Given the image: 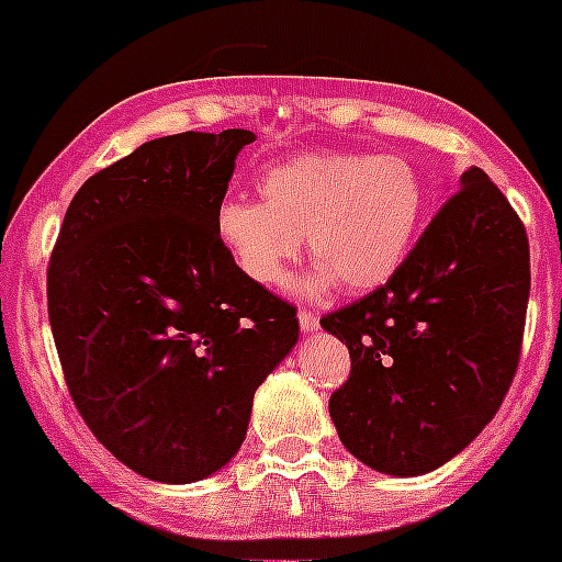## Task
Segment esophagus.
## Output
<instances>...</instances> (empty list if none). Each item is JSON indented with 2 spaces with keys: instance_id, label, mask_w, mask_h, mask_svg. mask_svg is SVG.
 Segmentation results:
<instances>
[{
  "instance_id": "1",
  "label": "esophagus",
  "mask_w": 562,
  "mask_h": 562,
  "mask_svg": "<svg viewBox=\"0 0 562 562\" xmlns=\"http://www.w3.org/2000/svg\"><path fill=\"white\" fill-rule=\"evenodd\" d=\"M297 323H301L303 334H315L317 331V315L312 312V308H301V312H297Z\"/></svg>"
}]
</instances>
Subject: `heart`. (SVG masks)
Wrapping results in <instances>:
<instances>
[{"mask_svg": "<svg viewBox=\"0 0 562 562\" xmlns=\"http://www.w3.org/2000/svg\"><path fill=\"white\" fill-rule=\"evenodd\" d=\"M259 194L225 198L214 234L231 265L259 286L284 281L306 236L317 259L306 290L387 284L415 245L426 205L424 180L406 158L364 153L290 158L261 175Z\"/></svg>", "mask_w": 562, "mask_h": 562, "instance_id": "1", "label": "heart"}]
</instances>
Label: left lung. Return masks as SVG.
<instances>
[{
  "label": "left lung",
  "mask_w": 562,
  "mask_h": 562,
  "mask_svg": "<svg viewBox=\"0 0 562 562\" xmlns=\"http://www.w3.org/2000/svg\"><path fill=\"white\" fill-rule=\"evenodd\" d=\"M527 301V231L471 167L387 284L321 321L351 351L328 401L345 449L390 476L460 454L513 384Z\"/></svg>",
  "instance_id": "8db88e82"
}]
</instances>
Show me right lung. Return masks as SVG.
I'll return each instance as SVG.
<instances>
[{"label":"right lung","instance_id":"obj_1","mask_svg":"<svg viewBox=\"0 0 562 562\" xmlns=\"http://www.w3.org/2000/svg\"><path fill=\"white\" fill-rule=\"evenodd\" d=\"M250 131L153 138L66 209L46 303L66 387L144 480L187 485L239 451L259 384L297 342L295 306L247 281L214 234Z\"/></svg>","mask_w":562,"mask_h":562}]
</instances>
